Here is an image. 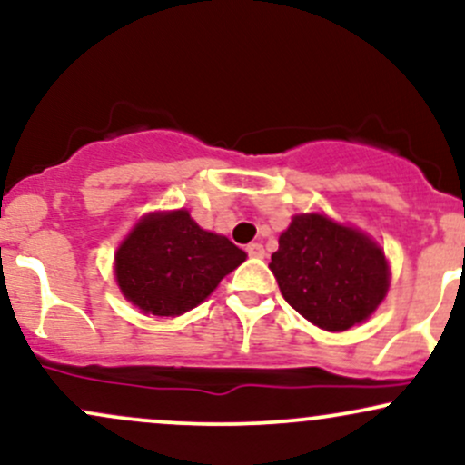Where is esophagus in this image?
I'll list each match as a JSON object with an SVG mask.
<instances>
[{
    "instance_id": "1",
    "label": "esophagus",
    "mask_w": 465,
    "mask_h": 465,
    "mask_svg": "<svg viewBox=\"0 0 465 465\" xmlns=\"http://www.w3.org/2000/svg\"><path fill=\"white\" fill-rule=\"evenodd\" d=\"M247 253L249 258H264V247L260 242H251L247 244Z\"/></svg>"
}]
</instances>
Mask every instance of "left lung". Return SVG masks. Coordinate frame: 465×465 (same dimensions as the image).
Returning a JSON list of instances; mask_svg holds the SVG:
<instances>
[{"label":"left lung","instance_id":"left-lung-1","mask_svg":"<svg viewBox=\"0 0 465 465\" xmlns=\"http://www.w3.org/2000/svg\"><path fill=\"white\" fill-rule=\"evenodd\" d=\"M269 269L284 300L330 332L365 322L389 288L385 253L356 229L319 214L292 218Z\"/></svg>","mask_w":465,"mask_h":465}]
</instances>
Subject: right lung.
I'll return each mask as SVG.
<instances>
[{
    "instance_id": "right-lung-1",
    "label": "right lung",
    "mask_w": 465,
    "mask_h": 465,
    "mask_svg": "<svg viewBox=\"0 0 465 465\" xmlns=\"http://www.w3.org/2000/svg\"><path fill=\"white\" fill-rule=\"evenodd\" d=\"M247 253L205 232L185 210L154 214L131 232L115 255L117 284L143 312L174 317L210 295Z\"/></svg>"
}]
</instances>
